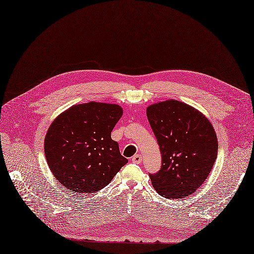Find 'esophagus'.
<instances>
[{"label":"esophagus","mask_w":254,"mask_h":254,"mask_svg":"<svg viewBox=\"0 0 254 254\" xmlns=\"http://www.w3.org/2000/svg\"><path fill=\"white\" fill-rule=\"evenodd\" d=\"M131 161L135 164H140L142 162V157H141V155H134L131 158Z\"/></svg>","instance_id":"obj_1"}]
</instances>
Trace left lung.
Returning <instances> with one entry per match:
<instances>
[{
	"mask_svg": "<svg viewBox=\"0 0 254 254\" xmlns=\"http://www.w3.org/2000/svg\"><path fill=\"white\" fill-rule=\"evenodd\" d=\"M146 114L162 155L159 172L149 174L152 187L164 198H186L201 187L216 161L215 130L201 112L176 99L150 105Z\"/></svg>",
	"mask_w": 254,
	"mask_h": 254,
	"instance_id": "1",
	"label": "left lung"
}]
</instances>
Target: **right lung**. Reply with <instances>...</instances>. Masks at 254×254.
<instances>
[{
	"mask_svg": "<svg viewBox=\"0 0 254 254\" xmlns=\"http://www.w3.org/2000/svg\"><path fill=\"white\" fill-rule=\"evenodd\" d=\"M122 115L119 105L91 102L71 107L52 123L44 140L45 158L64 187L95 193L128 162L111 139Z\"/></svg>",
	"mask_w": 254,
	"mask_h": 254,
	"instance_id": "right-lung-1",
	"label": "right lung"
}]
</instances>
